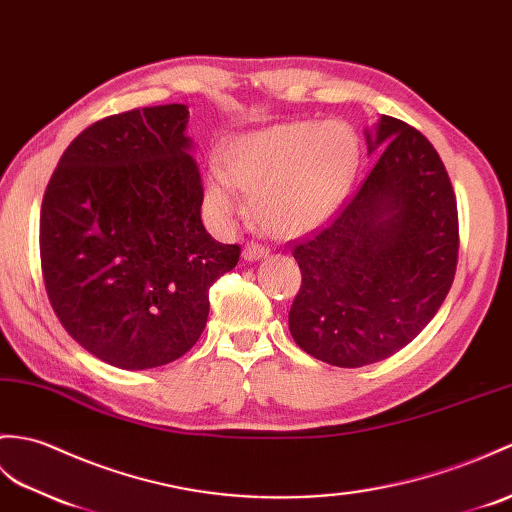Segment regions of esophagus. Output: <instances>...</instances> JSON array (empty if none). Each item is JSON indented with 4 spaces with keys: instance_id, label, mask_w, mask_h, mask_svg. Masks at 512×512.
I'll list each match as a JSON object with an SVG mask.
<instances>
[{
    "instance_id": "obj_1",
    "label": "esophagus",
    "mask_w": 512,
    "mask_h": 512,
    "mask_svg": "<svg viewBox=\"0 0 512 512\" xmlns=\"http://www.w3.org/2000/svg\"><path fill=\"white\" fill-rule=\"evenodd\" d=\"M242 255H244L246 261H257V259L268 255V248H264L261 244H255V242H248L244 246V253Z\"/></svg>"
}]
</instances>
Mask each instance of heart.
Wrapping results in <instances>:
<instances>
[{
    "mask_svg": "<svg viewBox=\"0 0 512 512\" xmlns=\"http://www.w3.org/2000/svg\"><path fill=\"white\" fill-rule=\"evenodd\" d=\"M360 144L338 120H294L229 139L220 150L221 176H211L205 200L218 222L240 209L233 187L251 194V218L275 237H299L336 211L358 168Z\"/></svg>",
    "mask_w": 512,
    "mask_h": 512,
    "instance_id": "b5f03b06",
    "label": "heart"
}]
</instances>
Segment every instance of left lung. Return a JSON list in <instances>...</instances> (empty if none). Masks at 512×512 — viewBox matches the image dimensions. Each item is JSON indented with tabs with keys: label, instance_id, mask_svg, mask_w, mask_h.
Returning <instances> with one entry per match:
<instances>
[{
	"label": "left lung",
	"instance_id": "left-lung-1",
	"mask_svg": "<svg viewBox=\"0 0 512 512\" xmlns=\"http://www.w3.org/2000/svg\"><path fill=\"white\" fill-rule=\"evenodd\" d=\"M375 168L327 227L290 242L301 290L290 334L312 358L358 368L390 358L436 316L458 266V207L445 163L417 128L382 115Z\"/></svg>",
	"mask_w": 512,
	"mask_h": 512
}]
</instances>
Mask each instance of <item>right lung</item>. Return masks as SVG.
Masks as SVG:
<instances>
[{
  "mask_svg": "<svg viewBox=\"0 0 512 512\" xmlns=\"http://www.w3.org/2000/svg\"><path fill=\"white\" fill-rule=\"evenodd\" d=\"M185 104L146 106L71 141L41 205V270L67 334L126 371L170 364L198 342L209 288L240 261L200 220L202 183Z\"/></svg>",
  "mask_w": 512,
  "mask_h": 512,
  "instance_id": "right-lung-1",
  "label": "right lung"
}]
</instances>
